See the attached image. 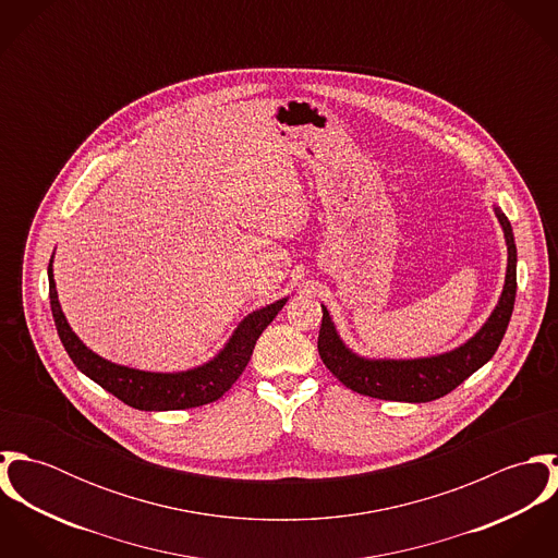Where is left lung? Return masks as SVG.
<instances>
[{
	"instance_id": "left-lung-1",
	"label": "left lung",
	"mask_w": 558,
	"mask_h": 558,
	"mask_svg": "<svg viewBox=\"0 0 558 558\" xmlns=\"http://www.w3.org/2000/svg\"><path fill=\"white\" fill-rule=\"evenodd\" d=\"M496 217L502 226L507 239V277L500 301L492 312L489 319L483 324L477 335L460 345L453 352L416 359V361H367L350 352L332 322L322 307V326L318 335L319 359L332 372V376L343 383L354 393L367 398L389 399V401H432L451 393L469 376H473L481 365H485L498 350L505 330L509 326L513 303H515V242L509 219L496 208Z\"/></svg>"
}]
</instances>
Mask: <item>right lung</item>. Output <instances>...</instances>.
<instances>
[{"label":"right lung","mask_w":558,"mask_h":558,"mask_svg":"<svg viewBox=\"0 0 558 558\" xmlns=\"http://www.w3.org/2000/svg\"><path fill=\"white\" fill-rule=\"evenodd\" d=\"M49 299H51V312H53L58 335L69 356L73 359V363L105 391H109L111 396L122 399L124 403L137 410H184V408H197V405L217 401L239 380L262 330L275 319L288 301V299H281L242 319L230 343L210 363L182 374H153V372H140V369L109 363L81 343L80 337L73 332V328L69 326V322L60 310L51 264H49Z\"/></svg>","instance_id":"add662e5"}]
</instances>
